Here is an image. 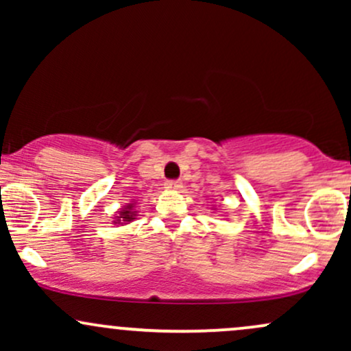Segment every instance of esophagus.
Segmentation results:
<instances>
[{"label":"esophagus","instance_id":"34e87169","mask_svg":"<svg viewBox=\"0 0 351 351\" xmlns=\"http://www.w3.org/2000/svg\"><path fill=\"white\" fill-rule=\"evenodd\" d=\"M181 186H183V183L178 180H168L167 183H165V188L171 189V191H176V189H180Z\"/></svg>","mask_w":351,"mask_h":351}]
</instances>
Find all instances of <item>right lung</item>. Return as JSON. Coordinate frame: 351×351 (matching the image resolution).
<instances>
[{
    "label": "right lung",
    "mask_w": 351,
    "mask_h": 351,
    "mask_svg": "<svg viewBox=\"0 0 351 351\" xmlns=\"http://www.w3.org/2000/svg\"><path fill=\"white\" fill-rule=\"evenodd\" d=\"M134 206H135V203H130V204H127V206H125V208L120 209L119 216H115L114 224H128V223H132V221H134L135 217H136V211H134Z\"/></svg>",
    "instance_id": "obj_1"
}]
</instances>
